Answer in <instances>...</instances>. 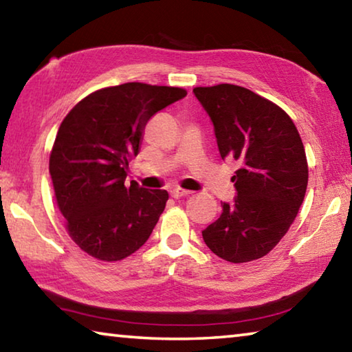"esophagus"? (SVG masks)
<instances>
[{"label":"esophagus","mask_w":352,"mask_h":352,"mask_svg":"<svg viewBox=\"0 0 352 352\" xmlns=\"http://www.w3.org/2000/svg\"><path fill=\"white\" fill-rule=\"evenodd\" d=\"M188 194H190V190H184V189H180V188L170 189V195L174 199H182V197H184V195H188Z\"/></svg>","instance_id":"esophagus-1"}]
</instances>
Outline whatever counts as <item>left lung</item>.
<instances>
[{"mask_svg":"<svg viewBox=\"0 0 352 352\" xmlns=\"http://www.w3.org/2000/svg\"><path fill=\"white\" fill-rule=\"evenodd\" d=\"M222 160L239 162L233 204L201 231L214 254L241 264L265 256L287 233L305 200L307 162L287 113L243 87H199Z\"/></svg>","mask_w":352,"mask_h":352,"instance_id":"left-lung-1","label":"left lung"}]
</instances>
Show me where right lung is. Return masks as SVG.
<instances>
[{"instance_id": "add662e5", "label": "right lung", "mask_w": 352, "mask_h": 352, "mask_svg": "<svg viewBox=\"0 0 352 352\" xmlns=\"http://www.w3.org/2000/svg\"><path fill=\"white\" fill-rule=\"evenodd\" d=\"M183 88L129 82L82 99L58 127L50 174L58 210L83 252L121 261L144 245L168 190L126 184L148 119L186 96Z\"/></svg>"}]
</instances>
